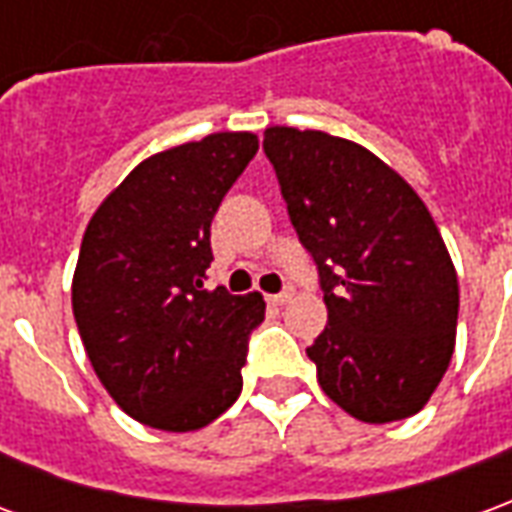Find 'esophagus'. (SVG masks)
Here are the masks:
<instances>
[{
  "label": "esophagus",
  "mask_w": 512,
  "mask_h": 512,
  "mask_svg": "<svg viewBox=\"0 0 512 512\" xmlns=\"http://www.w3.org/2000/svg\"><path fill=\"white\" fill-rule=\"evenodd\" d=\"M293 296H296V290L285 288V290H279V293H274V296H268V301H271V304H288Z\"/></svg>",
  "instance_id": "esophagus-1"
}]
</instances>
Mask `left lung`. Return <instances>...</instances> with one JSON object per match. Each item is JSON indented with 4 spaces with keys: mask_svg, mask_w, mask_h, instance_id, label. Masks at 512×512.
Segmentation results:
<instances>
[{
    "mask_svg": "<svg viewBox=\"0 0 512 512\" xmlns=\"http://www.w3.org/2000/svg\"><path fill=\"white\" fill-rule=\"evenodd\" d=\"M263 150L329 310L307 348L318 384L362 422L417 414L450 367L458 326V277L425 202L340 136L271 126Z\"/></svg>",
    "mask_w": 512,
    "mask_h": 512,
    "instance_id": "obj_1",
    "label": "left lung"
}]
</instances>
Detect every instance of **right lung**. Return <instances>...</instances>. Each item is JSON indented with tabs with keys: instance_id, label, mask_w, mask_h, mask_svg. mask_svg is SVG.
<instances>
[{
	"instance_id": "obj_1",
	"label": "right lung",
	"mask_w": 512,
	"mask_h": 512,
	"mask_svg": "<svg viewBox=\"0 0 512 512\" xmlns=\"http://www.w3.org/2000/svg\"><path fill=\"white\" fill-rule=\"evenodd\" d=\"M257 153L249 131L145 158L93 213L73 274V318L95 376L150 428H205L241 395L260 293L205 290L211 222Z\"/></svg>"
}]
</instances>
